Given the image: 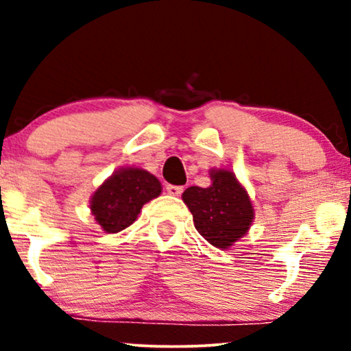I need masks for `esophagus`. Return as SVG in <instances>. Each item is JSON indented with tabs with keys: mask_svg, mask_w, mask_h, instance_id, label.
I'll use <instances>...</instances> for the list:
<instances>
[{
	"mask_svg": "<svg viewBox=\"0 0 351 351\" xmlns=\"http://www.w3.org/2000/svg\"><path fill=\"white\" fill-rule=\"evenodd\" d=\"M168 195L171 196H180L183 193V186H176V184H167Z\"/></svg>",
	"mask_w": 351,
	"mask_h": 351,
	"instance_id": "1",
	"label": "esophagus"
}]
</instances>
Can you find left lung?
<instances>
[{
  "label": "left lung",
  "instance_id": "left-lung-1",
  "mask_svg": "<svg viewBox=\"0 0 351 351\" xmlns=\"http://www.w3.org/2000/svg\"><path fill=\"white\" fill-rule=\"evenodd\" d=\"M211 186H189L183 201L195 228L209 244L228 249L251 228L254 208L243 184L229 170H209Z\"/></svg>",
  "mask_w": 351,
  "mask_h": 351
}]
</instances>
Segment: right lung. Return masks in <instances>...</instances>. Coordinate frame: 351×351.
Here are the masks:
<instances>
[{
	"instance_id": "add662e5",
	"label": "right lung",
	"mask_w": 351,
	"mask_h": 351,
	"mask_svg": "<svg viewBox=\"0 0 351 351\" xmlns=\"http://www.w3.org/2000/svg\"><path fill=\"white\" fill-rule=\"evenodd\" d=\"M162 183L142 168H120L97 188L90 211L106 232H119L138 217L145 203L158 198Z\"/></svg>"
}]
</instances>
